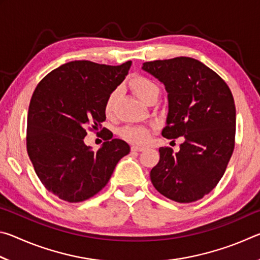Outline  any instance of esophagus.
Segmentation results:
<instances>
[{
	"mask_svg": "<svg viewBox=\"0 0 260 260\" xmlns=\"http://www.w3.org/2000/svg\"><path fill=\"white\" fill-rule=\"evenodd\" d=\"M131 150L133 152H140L144 150V147H140V146H132Z\"/></svg>",
	"mask_w": 260,
	"mask_h": 260,
	"instance_id": "obj_1",
	"label": "esophagus"
}]
</instances>
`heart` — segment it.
<instances>
[{"label":"heart","instance_id":"heart-1","mask_svg":"<svg viewBox=\"0 0 260 260\" xmlns=\"http://www.w3.org/2000/svg\"><path fill=\"white\" fill-rule=\"evenodd\" d=\"M131 89L133 90V93L138 96V98L143 101V102H147L148 99L150 98L152 94L159 93V89L158 87L153 83L151 80H149L148 78L138 76L132 79L129 83ZM117 91L114 90L111 94L109 95V98L105 101L104 105V111L107 114H110L112 112L114 103H116L117 100ZM121 136L126 139L129 142H133L136 144H143L146 143L147 141L150 138V132L147 128H142V127H125L124 129L120 132Z\"/></svg>","mask_w":260,"mask_h":260}]
</instances>
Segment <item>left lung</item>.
Masks as SVG:
<instances>
[{
    "label": "left lung",
    "instance_id": "1",
    "mask_svg": "<svg viewBox=\"0 0 260 260\" xmlns=\"http://www.w3.org/2000/svg\"><path fill=\"white\" fill-rule=\"evenodd\" d=\"M164 83L169 100L166 139L183 136L180 150L159 148L150 172L158 191L178 203L203 199L225 173L235 146L236 109L232 91L217 73L190 57L143 63Z\"/></svg>",
    "mask_w": 260,
    "mask_h": 260
}]
</instances>
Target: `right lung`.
I'll list each match as a JSON object with an SVG mask.
<instances>
[{
  "label": "right lung",
  "instance_id": "add662e5",
  "mask_svg": "<svg viewBox=\"0 0 260 260\" xmlns=\"http://www.w3.org/2000/svg\"><path fill=\"white\" fill-rule=\"evenodd\" d=\"M131 65V60L118 67L70 61L35 88L26 147L40 181L58 199L78 203L93 197L107 186L117 162L129 153L128 144L119 139H105L98 151L83 139L87 128H101L105 101L124 81Z\"/></svg>",
  "mask_w": 260,
  "mask_h": 260
}]
</instances>
